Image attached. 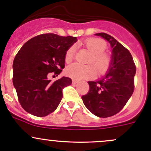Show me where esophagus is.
<instances>
[{"instance_id": "1", "label": "esophagus", "mask_w": 151, "mask_h": 151, "mask_svg": "<svg viewBox=\"0 0 151 151\" xmlns=\"http://www.w3.org/2000/svg\"><path fill=\"white\" fill-rule=\"evenodd\" d=\"M79 83L78 80H72V83H73V84H76V83Z\"/></svg>"}]
</instances>
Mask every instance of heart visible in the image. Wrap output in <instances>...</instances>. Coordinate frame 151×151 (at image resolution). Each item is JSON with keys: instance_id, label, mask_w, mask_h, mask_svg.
Returning a JSON list of instances; mask_svg holds the SVG:
<instances>
[{"instance_id": "obj_1", "label": "heart", "mask_w": 151, "mask_h": 151, "mask_svg": "<svg viewBox=\"0 0 151 151\" xmlns=\"http://www.w3.org/2000/svg\"><path fill=\"white\" fill-rule=\"evenodd\" d=\"M84 45L92 53L90 63H93L99 72L104 73L111 65V58L105 50L107 48L106 42L99 38H89L84 42ZM75 45L68 47L65 54V61L68 63L72 61L75 54ZM66 74L74 80L92 78L96 75L95 68L93 65L73 63L66 68Z\"/></svg>"}]
</instances>
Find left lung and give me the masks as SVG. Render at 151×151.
<instances>
[{"mask_svg": "<svg viewBox=\"0 0 151 151\" xmlns=\"http://www.w3.org/2000/svg\"><path fill=\"white\" fill-rule=\"evenodd\" d=\"M112 48V63L106 77L88 82L89 91L82 96L87 109L99 118L116 115L124 107L134 90L136 66L130 52L110 35L96 33Z\"/></svg>", "mask_w": 151, "mask_h": 151, "instance_id": "left-lung-1", "label": "left lung"}]
</instances>
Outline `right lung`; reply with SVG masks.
Listing matches in <instances>:
<instances>
[{
	"mask_svg": "<svg viewBox=\"0 0 151 151\" xmlns=\"http://www.w3.org/2000/svg\"><path fill=\"white\" fill-rule=\"evenodd\" d=\"M77 41L73 36L44 33L25 42L17 53L13 84L19 104L28 113L45 117L58 107L63 98L62 91L71 84V80L63 77L51 82L47 76L61 72L66 50Z\"/></svg>",
	"mask_w": 151,
	"mask_h": 151,
	"instance_id": "add662e5",
	"label": "right lung"
}]
</instances>
